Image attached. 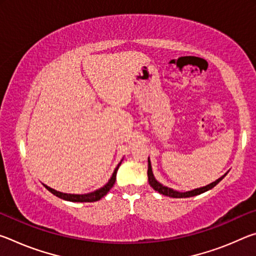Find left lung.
Here are the masks:
<instances>
[{
    "label": "left lung",
    "mask_w": 256,
    "mask_h": 256,
    "mask_svg": "<svg viewBox=\"0 0 256 256\" xmlns=\"http://www.w3.org/2000/svg\"><path fill=\"white\" fill-rule=\"evenodd\" d=\"M224 176H226V174L220 177V178H218L216 180L212 182L211 184L206 185V186H203V188H196V190H188V192H178V190H172V188H167V186H164L162 184H160L159 182L154 178V172H152V168H151L150 159L148 158V180H149V184H150L151 188H152L154 190H157L158 193L162 194V196H166L180 198H190V196H198V194L204 193V192H206V190H209L212 188H214V186L218 184L219 182L222 180Z\"/></svg>",
    "instance_id": "1"
}]
</instances>
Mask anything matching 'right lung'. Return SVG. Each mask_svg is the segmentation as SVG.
<instances>
[{
  "instance_id": "obj_1",
  "label": "right lung",
  "mask_w": 256,
  "mask_h": 256,
  "mask_svg": "<svg viewBox=\"0 0 256 256\" xmlns=\"http://www.w3.org/2000/svg\"><path fill=\"white\" fill-rule=\"evenodd\" d=\"M120 164H122V160H120V162L118 164V167L115 168L114 172H112V175L110 177V180H108V183L102 186L97 190H94V192L92 193H88V194H68V193H62V192H58V190L50 188V186H47L44 184L45 188L50 190L52 194H54L60 198H63V200L66 201H70V202H94V201H98L100 200L102 196H105L106 194L110 192V190L114 186L115 184V180H116V174H118V170L120 166Z\"/></svg>"
}]
</instances>
